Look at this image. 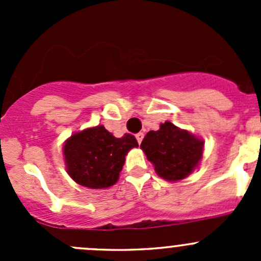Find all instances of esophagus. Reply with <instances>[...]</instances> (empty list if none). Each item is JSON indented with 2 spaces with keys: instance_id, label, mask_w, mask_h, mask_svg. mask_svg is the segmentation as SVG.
<instances>
[{
  "instance_id": "esophagus-1",
  "label": "esophagus",
  "mask_w": 261,
  "mask_h": 261,
  "mask_svg": "<svg viewBox=\"0 0 261 261\" xmlns=\"http://www.w3.org/2000/svg\"><path fill=\"white\" fill-rule=\"evenodd\" d=\"M143 139H144V134H143V133L136 134V140H138L139 144H141V141H143Z\"/></svg>"
}]
</instances>
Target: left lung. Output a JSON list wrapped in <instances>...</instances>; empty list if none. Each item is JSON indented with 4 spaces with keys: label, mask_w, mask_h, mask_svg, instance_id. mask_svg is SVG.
<instances>
[{
    "label": "left lung",
    "mask_w": 261,
    "mask_h": 261,
    "mask_svg": "<svg viewBox=\"0 0 261 261\" xmlns=\"http://www.w3.org/2000/svg\"><path fill=\"white\" fill-rule=\"evenodd\" d=\"M140 147L158 175L174 181L193 172L202 158L203 141L167 121L158 131H149Z\"/></svg>",
    "instance_id": "8db88e82"
}]
</instances>
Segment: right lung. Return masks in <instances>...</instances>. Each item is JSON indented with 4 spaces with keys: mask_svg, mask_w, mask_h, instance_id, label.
Instances as JSON below:
<instances>
[{
    "mask_svg": "<svg viewBox=\"0 0 261 261\" xmlns=\"http://www.w3.org/2000/svg\"><path fill=\"white\" fill-rule=\"evenodd\" d=\"M138 146V140L131 134L115 138L103 126L87 128L65 143L67 170L81 186L107 188L117 181L128 150Z\"/></svg>",
    "mask_w": 261,
    "mask_h": 261,
    "instance_id": "right-lung-1",
    "label": "right lung"
}]
</instances>
